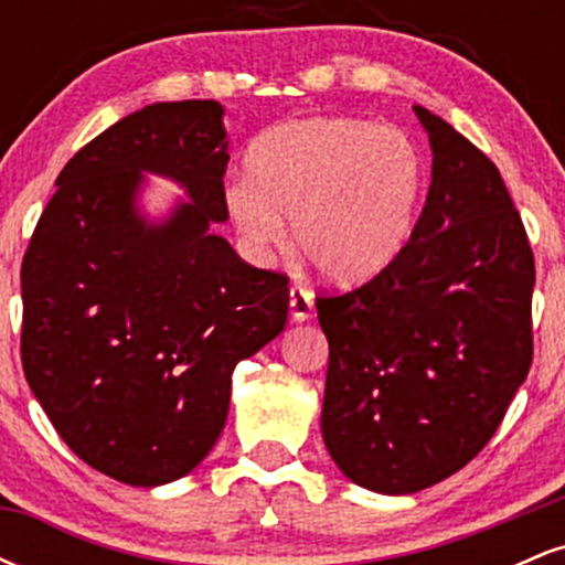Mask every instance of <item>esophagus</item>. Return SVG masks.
<instances>
[{"instance_id":"1","label":"esophagus","mask_w":565,"mask_h":565,"mask_svg":"<svg viewBox=\"0 0 565 565\" xmlns=\"http://www.w3.org/2000/svg\"><path fill=\"white\" fill-rule=\"evenodd\" d=\"M289 313L291 321H308L313 316V291L302 284H291L289 289Z\"/></svg>"}]
</instances>
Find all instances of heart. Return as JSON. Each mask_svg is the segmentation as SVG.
Returning <instances> with one entry per match:
<instances>
[{
  "instance_id": "1",
  "label": "heart",
  "mask_w": 565,
  "mask_h": 565,
  "mask_svg": "<svg viewBox=\"0 0 565 565\" xmlns=\"http://www.w3.org/2000/svg\"><path fill=\"white\" fill-rule=\"evenodd\" d=\"M425 161L401 129L364 119L289 121L246 153L223 204L252 249L287 244L334 284H364L398 260L417 225Z\"/></svg>"
}]
</instances>
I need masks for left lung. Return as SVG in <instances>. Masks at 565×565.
Segmentation results:
<instances>
[{
  "mask_svg": "<svg viewBox=\"0 0 565 565\" xmlns=\"http://www.w3.org/2000/svg\"><path fill=\"white\" fill-rule=\"evenodd\" d=\"M414 114L433 183L406 249L364 287L316 297L329 340L323 444L350 481L380 494L462 470L534 355V255L502 174L449 121Z\"/></svg>",
  "mask_w": 565,
  "mask_h": 565,
  "instance_id": "8db88e82",
  "label": "left lung"
}]
</instances>
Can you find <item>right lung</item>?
<instances>
[{
	"mask_svg": "<svg viewBox=\"0 0 565 565\" xmlns=\"http://www.w3.org/2000/svg\"><path fill=\"white\" fill-rule=\"evenodd\" d=\"M228 135L217 100L153 103L57 174L21 265V359L76 457L129 486L191 472L223 433L231 377L287 327L289 278L246 265L225 223ZM186 188L161 224L141 172Z\"/></svg>",
	"mask_w": 565,
	"mask_h": 565,
	"instance_id": "add662e5",
	"label": "right lung"
}]
</instances>
